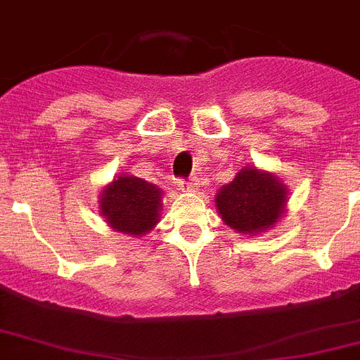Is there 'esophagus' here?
<instances>
[{"instance_id":"esophagus-1","label":"esophagus","mask_w":360,"mask_h":360,"mask_svg":"<svg viewBox=\"0 0 360 360\" xmlns=\"http://www.w3.org/2000/svg\"><path fill=\"white\" fill-rule=\"evenodd\" d=\"M178 187L184 191V193H194L198 187V184L194 180H178Z\"/></svg>"}]
</instances>
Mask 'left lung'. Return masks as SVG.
Returning a JSON list of instances; mask_svg holds the SVG:
<instances>
[{"label":"left lung","instance_id":"1","mask_svg":"<svg viewBox=\"0 0 360 360\" xmlns=\"http://www.w3.org/2000/svg\"><path fill=\"white\" fill-rule=\"evenodd\" d=\"M285 187L273 174L245 167L216 196L221 217L239 233L271 229L285 207Z\"/></svg>","mask_w":360,"mask_h":360}]
</instances>
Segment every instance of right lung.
Wrapping results in <instances>:
<instances>
[{
  "instance_id": "1",
  "label": "right lung",
  "mask_w": 360,
  "mask_h": 360,
  "mask_svg": "<svg viewBox=\"0 0 360 360\" xmlns=\"http://www.w3.org/2000/svg\"><path fill=\"white\" fill-rule=\"evenodd\" d=\"M162 191L153 184L124 174L103 191L101 214L108 225L128 236H143L158 223Z\"/></svg>"
}]
</instances>
